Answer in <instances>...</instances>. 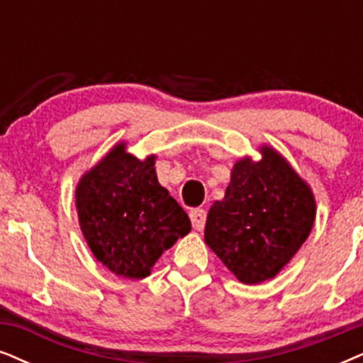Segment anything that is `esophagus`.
Listing matches in <instances>:
<instances>
[{
  "label": "esophagus",
  "instance_id": "esophagus-1",
  "mask_svg": "<svg viewBox=\"0 0 363 363\" xmlns=\"http://www.w3.org/2000/svg\"><path fill=\"white\" fill-rule=\"evenodd\" d=\"M189 218L192 221V226H194L196 231H203L206 224V211L204 209H192L189 213Z\"/></svg>",
  "mask_w": 363,
  "mask_h": 363
}]
</instances>
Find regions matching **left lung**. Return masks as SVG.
Segmentation results:
<instances>
[{"instance_id": "1", "label": "left lung", "mask_w": 363, "mask_h": 363, "mask_svg": "<svg viewBox=\"0 0 363 363\" xmlns=\"http://www.w3.org/2000/svg\"><path fill=\"white\" fill-rule=\"evenodd\" d=\"M261 159L233 166L221 201L206 219L204 241L245 284L272 279L290 263L310 236L316 201L308 182L269 145Z\"/></svg>"}]
</instances>
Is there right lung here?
Instances as JSON below:
<instances>
[{
    "instance_id": "add662e5",
    "label": "right lung",
    "mask_w": 363,
    "mask_h": 363,
    "mask_svg": "<svg viewBox=\"0 0 363 363\" xmlns=\"http://www.w3.org/2000/svg\"><path fill=\"white\" fill-rule=\"evenodd\" d=\"M118 142L80 177L79 224L97 261L123 278H145L191 219L155 174V155L139 159Z\"/></svg>"
}]
</instances>
